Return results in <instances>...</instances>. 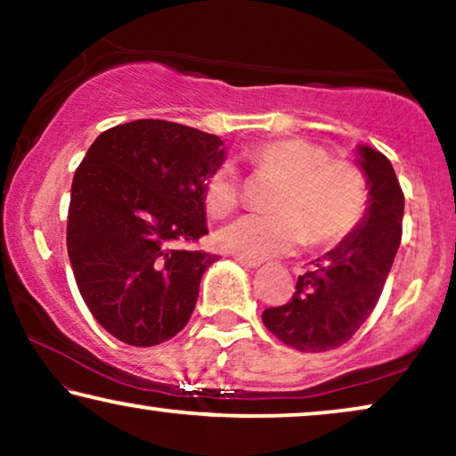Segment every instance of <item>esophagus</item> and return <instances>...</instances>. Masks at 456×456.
Wrapping results in <instances>:
<instances>
[{"label":"esophagus","instance_id":"34e87169","mask_svg":"<svg viewBox=\"0 0 456 456\" xmlns=\"http://www.w3.org/2000/svg\"><path fill=\"white\" fill-rule=\"evenodd\" d=\"M236 261H239V264L242 265V267H247V270H255V267H259L261 265V261L259 259H248V257H236Z\"/></svg>","mask_w":456,"mask_h":456}]
</instances>
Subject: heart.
Here are the masks:
<instances>
[{
    "instance_id": "1",
    "label": "heart",
    "mask_w": 456,
    "mask_h": 456,
    "mask_svg": "<svg viewBox=\"0 0 456 456\" xmlns=\"http://www.w3.org/2000/svg\"><path fill=\"white\" fill-rule=\"evenodd\" d=\"M255 170L282 178L273 216L247 214L217 232V245L248 259L292 253L309 240L328 247L351 236L367 211L363 172L346 159H332L315 142L276 139L247 149ZM240 201V183L230 166H220L203 183L209 216L232 214Z\"/></svg>"
}]
</instances>
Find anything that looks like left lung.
Returning a JSON list of instances; mask_svg holds the SVG:
<instances>
[{
    "mask_svg": "<svg viewBox=\"0 0 456 456\" xmlns=\"http://www.w3.org/2000/svg\"><path fill=\"white\" fill-rule=\"evenodd\" d=\"M370 186L363 222L298 276L292 298L264 311L265 328L297 351L323 353L354 336L382 295L403 236L404 195L390 159L357 149Z\"/></svg>",
    "mask_w": 456,
    "mask_h": 456,
    "instance_id": "1",
    "label": "left lung"
}]
</instances>
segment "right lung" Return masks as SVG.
Listing matches in <instances>:
<instances>
[{"mask_svg":"<svg viewBox=\"0 0 456 456\" xmlns=\"http://www.w3.org/2000/svg\"><path fill=\"white\" fill-rule=\"evenodd\" d=\"M220 136L166 120L105 130L74 172L66 245L93 317L118 340L155 346L189 323L217 255L180 245L208 234L203 183Z\"/></svg>","mask_w":456,"mask_h":456,"instance_id":"1","label":"right lung"}]
</instances>
